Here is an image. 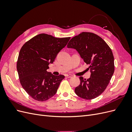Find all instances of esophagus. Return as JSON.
<instances>
[{"mask_svg":"<svg viewBox=\"0 0 132 132\" xmlns=\"http://www.w3.org/2000/svg\"><path fill=\"white\" fill-rule=\"evenodd\" d=\"M72 77H73V76L71 75H69V74H67L66 75V77L68 78H71Z\"/></svg>","mask_w":132,"mask_h":132,"instance_id":"1","label":"esophagus"}]
</instances>
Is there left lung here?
Returning a JSON list of instances; mask_svg holds the SVG:
<instances>
[{"mask_svg": "<svg viewBox=\"0 0 132 132\" xmlns=\"http://www.w3.org/2000/svg\"><path fill=\"white\" fill-rule=\"evenodd\" d=\"M67 47L77 51L91 72L88 79L79 78L80 84L75 87V94L85 100L97 97L105 90L114 73V57L110 47L98 35L83 32L71 38Z\"/></svg>", "mask_w": 132, "mask_h": 132, "instance_id": "8db88e82", "label": "left lung"}]
</instances>
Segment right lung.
<instances>
[{
	"label": "right lung",
	"instance_id": "1",
	"mask_svg": "<svg viewBox=\"0 0 132 132\" xmlns=\"http://www.w3.org/2000/svg\"><path fill=\"white\" fill-rule=\"evenodd\" d=\"M70 39L41 34L21 47L16 66L20 81L23 89L35 100L45 101L56 94L65 77L54 75L47 69Z\"/></svg>",
	"mask_w": 132,
	"mask_h": 132
}]
</instances>
